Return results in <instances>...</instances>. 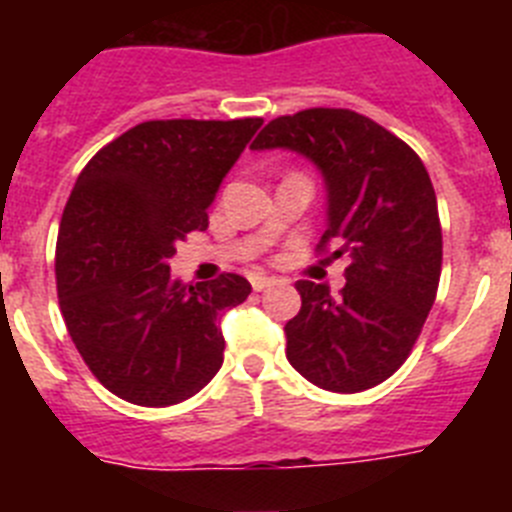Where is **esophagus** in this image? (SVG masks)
I'll use <instances>...</instances> for the list:
<instances>
[{"instance_id": "esophagus-1", "label": "esophagus", "mask_w": 512, "mask_h": 512, "mask_svg": "<svg viewBox=\"0 0 512 512\" xmlns=\"http://www.w3.org/2000/svg\"><path fill=\"white\" fill-rule=\"evenodd\" d=\"M274 284H277V279L264 277V274H253V277H251V287L256 289V292H264V289L274 287Z\"/></svg>"}]
</instances>
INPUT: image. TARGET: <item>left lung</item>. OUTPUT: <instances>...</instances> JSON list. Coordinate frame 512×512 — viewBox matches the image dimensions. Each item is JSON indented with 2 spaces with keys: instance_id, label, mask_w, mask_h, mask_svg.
<instances>
[{
  "instance_id": "1",
  "label": "left lung",
  "mask_w": 512,
  "mask_h": 512,
  "mask_svg": "<svg viewBox=\"0 0 512 512\" xmlns=\"http://www.w3.org/2000/svg\"><path fill=\"white\" fill-rule=\"evenodd\" d=\"M253 151L300 153L325 184L323 243L346 253L341 295L297 282L302 307L284 325L287 359L328 392L369 390L408 359L436 300L441 223L418 153L369 117L315 107L271 120Z\"/></svg>"
}]
</instances>
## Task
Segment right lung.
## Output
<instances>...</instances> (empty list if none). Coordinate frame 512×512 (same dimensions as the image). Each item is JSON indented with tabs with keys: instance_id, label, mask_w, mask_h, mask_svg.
Returning a JSON list of instances; mask_svg holds the SVG:
<instances>
[{
	"instance_id": "add662e5",
	"label": "right lung",
	"mask_w": 512,
	"mask_h": 512,
	"mask_svg": "<svg viewBox=\"0 0 512 512\" xmlns=\"http://www.w3.org/2000/svg\"><path fill=\"white\" fill-rule=\"evenodd\" d=\"M261 117L148 120L84 166L61 217L56 284L63 320L94 377L122 400L166 408L223 366L220 315L251 295L238 274L171 277L176 241L207 210Z\"/></svg>"
}]
</instances>
